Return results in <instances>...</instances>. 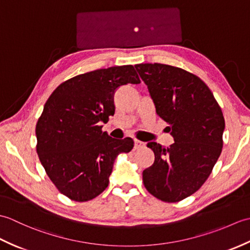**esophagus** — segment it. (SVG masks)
<instances>
[{"label":"esophagus","mask_w":250,"mask_h":250,"mask_svg":"<svg viewBox=\"0 0 250 250\" xmlns=\"http://www.w3.org/2000/svg\"><path fill=\"white\" fill-rule=\"evenodd\" d=\"M145 143H143L139 140H134V148L135 149H141V148H144L145 147Z\"/></svg>","instance_id":"34e87169"}]
</instances>
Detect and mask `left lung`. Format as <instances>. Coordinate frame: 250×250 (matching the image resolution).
I'll return each instance as SVG.
<instances>
[{
	"label": "left lung",
	"instance_id": "obj_1",
	"mask_svg": "<svg viewBox=\"0 0 250 250\" xmlns=\"http://www.w3.org/2000/svg\"><path fill=\"white\" fill-rule=\"evenodd\" d=\"M135 68L175 142L167 148L148 143L155 162L143 172V183L159 200L182 201L202 187L218 160L224 115L209 88L193 74L160 63Z\"/></svg>",
	"mask_w": 250,
	"mask_h": 250
}]
</instances>
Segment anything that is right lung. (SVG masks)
Listing matches in <instances>:
<instances>
[{
    "mask_svg": "<svg viewBox=\"0 0 250 250\" xmlns=\"http://www.w3.org/2000/svg\"><path fill=\"white\" fill-rule=\"evenodd\" d=\"M141 81L132 65L82 74L58 86L36 124V151L57 189L86 202L106 189L115 159L134 146L131 137L116 140L100 122L115 114L114 93Z\"/></svg>",
    "mask_w": 250,
    "mask_h": 250,
    "instance_id": "obj_1",
    "label": "right lung"
}]
</instances>
